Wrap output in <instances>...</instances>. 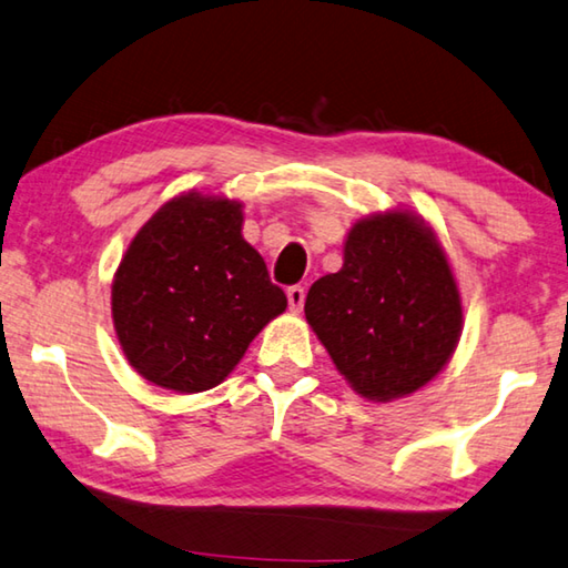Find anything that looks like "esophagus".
Returning a JSON list of instances; mask_svg holds the SVG:
<instances>
[{
	"mask_svg": "<svg viewBox=\"0 0 568 568\" xmlns=\"http://www.w3.org/2000/svg\"><path fill=\"white\" fill-rule=\"evenodd\" d=\"M286 300H290V310L294 314H300L302 306H304V290H302V286H290V290H286Z\"/></svg>",
	"mask_w": 568,
	"mask_h": 568,
	"instance_id": "1",
	"label": "esophagus"
}]
</instances>
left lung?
<instances>
[{
	"label": "left lung",
	"instance_id": "1",
	"mask_svg": "<svg viewBox=\"0 0 568 568\" xmlns=\"http://www.w3.org/2000/svg\"><path fill=\"white\" fill-rule=\"evenodd\" d=\"M306 322L352 389L404 399L442 374L464 329V306L439 236L414 209L356 219L344 266L316 278Z\"/></svg>",
	"mask_w": 568,
	"mask_h": 568
}]
</instances>
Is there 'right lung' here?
Here are the masks:
<instances>
[{
  "label": "right lung",
  "instance_id": "add662e5",
  "mask_svg": "<svg viewBox=\"0 0 568 568\" xmlns=\"http://www.w3.org/2000/svg\"><path fill=\"white\" fill-rule=\"evenodd\" d=\"M242 224V202L189 189L129 242L112 282V322L129 366L149 384L212 389L284 314L286 296Z\"/></svg>",
  "mask_w": 568,
  "mask_h": 568
}]
</instances>
